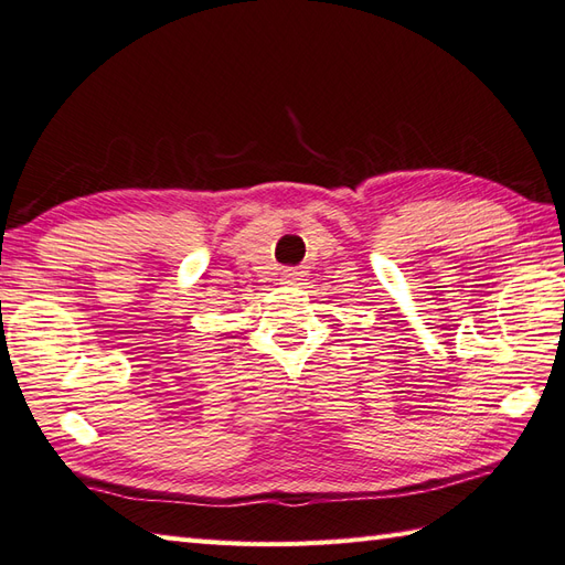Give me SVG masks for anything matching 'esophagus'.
Listing matches in <instances>:
<instances>
[{"instance_id":"1","label":"esophagus","mask_w":565,"mask_h":565,"mask_svg":"<svg viewBox=\"0 0 565 565\" xmlns=\"http://www.w3.org/2000/svg\"><path fill=\"white\" fill-rule=\"evenodd\" d=\"M300 274H302V271H298L296 267L284 269V271H281V284H286V286L298 284V281H300Z\"/></svg>"}]
</instances>
